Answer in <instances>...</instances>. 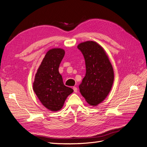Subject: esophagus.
<instances>
[{"instance_id": "esophagus-1", "label": "esophagus", "mask_w": 147, "mask_h": 147, "mask_svg": "<svg viewBox=\"0 0 147 147\" xmlns=\"http://www.w3.org/2000/svg\"><path fill=\"white\" fill-rule=\"evenodd\" d=\"M73 90H74V91L75 92V93H77L78 92V88H77V87H76V86H73Z\"/></svg>"}]
</instances>
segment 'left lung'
<instances>
[{
    "label": "left lung",
    "instance_id": "left-lung-1",
    "mask_svg": "<svg viewBox=\"0 0 147 147\" xmlns=\"http://www.w3.org/2000/svg\"><path fill=\"white\" fill-rule=\"evenodd\" d=\"M78 48L84 55L86 74L79 87L88 104L96 106L111 91L114 81L111 63L103 48L93 41L80 43Z\"/></svg>",
    "mask_w": 147,
    "mask_h": 147
}]
</instances>
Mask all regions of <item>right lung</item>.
<instances>
[{"mask_svg":"<svg viewBox=\"0 0 147 147\" xmlns=\"http://www.w3.org/2000/svg\"><path fill=\"white\" fill-rule=\"evenodd\" d=\"M65 55L62 48H53L45 54L37 69L33 90L42 105L51 111L62 108L67 97L73 90L63 82L59 67Z\"/></svg>","mask_w":147,"mask_h":147,"instance_id":"add662e5","label":"right lung"}]
</instances>
